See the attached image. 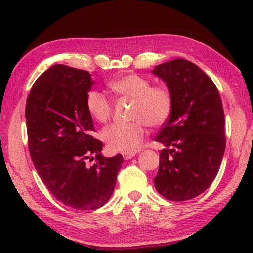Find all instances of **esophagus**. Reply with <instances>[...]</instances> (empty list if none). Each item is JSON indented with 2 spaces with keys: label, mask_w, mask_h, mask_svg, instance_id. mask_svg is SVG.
Returning <instances> with one entry per match:
<instances>
[{
  "label": "esophagus",
  "mask_w": 253,
  "mask_h": 253,
  "mask_svg": "<svg viewBox=\"0 0 253 253\" xmlns=\"http://www.w3.org/2000/svg\"><path fill=\"white\" fill-rule=\"evenodd\" d=\"M136 155V153H123V158L125 160H130Z\"/></svg>",
  "instance_id": "1"
}]
</instances>
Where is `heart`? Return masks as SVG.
I'll list each match as a JSON object with an SVG mask.
<instances>
[{
	"mask_svg": "<svg viewBox=\"0 0 253 253\" xmlns=\"http://www.w3.org/2000/svg\"><path fill=\"white\" fill-rule=\"evenodd\" d=\"M110 88L124 98L135 100L130 123H116L106 127L102 139L112 152L138 151L146 137V124L159 127L168 121L173 107L170 92L164 85H152L150 79L138 74H125L110 83ZM89 114L100 123L112 115V102L98 90L90 91L85 100Z\"/></svg>",
	"mask_w": 253,
	"mask_h": 253,
	"instance_id": "heart-1",
	"label": "heart"
}]
</instances>
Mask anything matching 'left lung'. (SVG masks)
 <instances>
[{"mask_svg": "<svg viewBox=\"0 0 253 253\" xmlns=\"http://www.w3.org/2000/svg\"><path fill=\"white\" fill-rule=\"evenodd\" d=\"M152 74L173 99L169 120L155 138L164 149L154 185L169 200H189L208 189L222 162L226 139L221 96L202 69L182 58L160 64Z\"/></svg>", "mask_w": 253, "mask_h": 253, "instance_id": "1", "label": "left lung"}]
</instances>
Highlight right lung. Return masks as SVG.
I'll list each match as a JSON object with an SVG mask.
<instances>
[{
    "label": "right lung",
    "instance_id": "obj_1",
    "mask_svg": "<svg viewBox=\"0 0 253 253\" xmlns=\"http://www.w3.org/2000/svg\"><path fill=\"white\" fill-rule=\"evenodd\" d=\"M94 82L90 73L56 64L32 85L26 103L28 146L35 168L57 200L76 210H95L111 198L122 154L106 158L93 138L85 105ZM96 158V163L86 161Z\"/></svg>",
    "mask_w": 253,
    "mask_h": 253
}]
</instances>
